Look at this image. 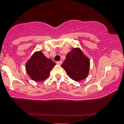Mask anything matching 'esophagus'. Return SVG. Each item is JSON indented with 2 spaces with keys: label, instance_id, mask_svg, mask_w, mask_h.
<instances>
[{
  "label": "esophagus",
  "instance_id": "esophagus-1",
  "mask_svg": "<svg viewBox=\"0 0 124 124\" xmlns=\"http://www.w3.org/2000/svg\"><path fill=\"white\" fill-rule=\"evenodd\" d=\"M56 63L57 64H60V65H61V64L62 63V61H57L56 62Z\"/></svg>",
  "mask_w": 124,
  "mask_h": 124
}]
</instances>
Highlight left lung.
<instances>
[{
    "label": "left lung",
    "instance_id": "obj_1",
    "mask_svg": "<svg viewBox=\"0 0 124 124\" xmlns=\"http://www.w3.org/2000/svg\"><path fill=\"white\" fill-rule=\"evenodd\" d=\"M70 78L76 81L84 80L87 77L90 61L80 48L72 49L61 64Z\"/></svg>",
    "mask_w": 124,
    "mask_h": 124
}]
</instances>
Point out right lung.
Returning <instances> with one entry per match:
<instances>
[{
  "mask_svg": "<svg viewBox=\"0 0 124 124\" xmlns=\"http://www.w3.org/2000/svg\"><path fill=\"white\" fill-rule=\"evenodd\" d=\"M56 65L51 59L47 58L41 51L33 54L26 64V71L31 78L36 81H43L49 76L52 68Z\"/></svg>",
  "mask_w": 124,
  "mask_h": 124,
  "instance_id": "1",
  "label": "right lung"
}]
</instances>
